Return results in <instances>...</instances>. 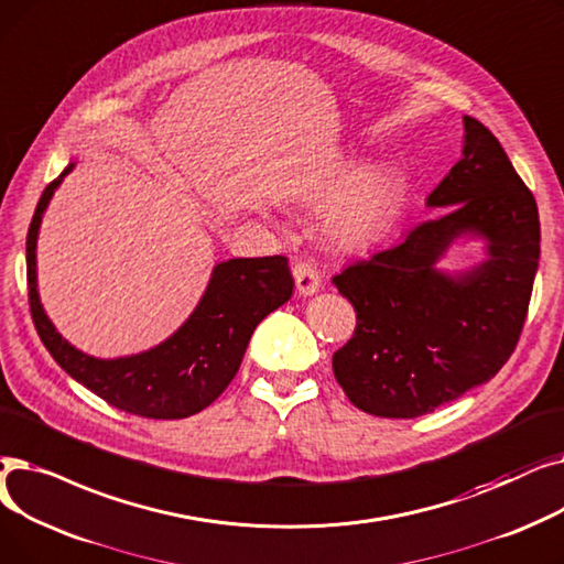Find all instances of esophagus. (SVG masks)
I'll use <instances>...</instances> for the list:
<instances>
[{
  "label": "esophagus",
  "mask_w": 564,
  "mask_h": 564,
  "mask_svg": "<svg viewBox=\"0 0 564 564\" xmlns=\"http://www.w3.org/2000/svg\"><path fill=\"white\" fill-rule=\"evenodd\" d=\"M293 280H296V289L301 296H314L321 286V275L310 261H299L293 265Z\"/></svg>",
  "instance_id": "34e87169"
}]
</instances>
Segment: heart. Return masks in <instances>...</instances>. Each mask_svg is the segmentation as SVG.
I'll return each instance as SVG.
<instances>
[{
  "instance_id": "heart-1",
  "label": "heart",
  "mask_w": 564,
  "mask_h": 564,
  "mask_svg": "<svg viewBox=\"0 0 564 564\" xmlns=\"http://www.w3.org/2000/svg\"><path fill=\"white\" fill-rule=\"evenodd\" d=\"M401 197V181L394 170L348 158L310 195V204H326L321 231L344 252L362 250L386 234Z\"/></svg>"
}]
</instances>
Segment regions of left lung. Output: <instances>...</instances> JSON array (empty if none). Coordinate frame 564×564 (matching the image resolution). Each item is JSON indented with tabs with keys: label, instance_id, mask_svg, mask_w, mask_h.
Returning <instances> with one entry per match:
<instances>
[{
	"label": "left lung",
	"instance_id": "left-lung-1",
	"mask_svg": "<svg viewBox=\"0 0 564 564\" xmlns=\"http://www.w3.org/2000/svg\"><path fill=\"white\" fill-rule=\"evenodd\" d=\"M443 218L333 278L358 314L333 356L335 379L365 413L417 417L489 383L519 341L540 265V213L489 128L464 117L459 163L426 197ZM481 239L486 259L437 263Z\"/></svg>",
	"mask_w": 564,
	"mask_h": 564
}]
</instances>
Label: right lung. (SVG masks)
Returning <instances> with one entry per match:
<instances>
[{"label":"right lung","mask_w":564,"mask_h":564,"mask_svg":"<svg viewBox=\"0 0 564 564\" xmlns=\"http://www.w3.org/2000/svg\"><path fill=\"white\" fill-rule=\"evenodd\" d=\"M73 167L75 160L45 187L26 234V284L41 341L70 379L126 413L151 420H178L199 413L236 377L254 328L291 299L293 278L286 257L216 263L199 303L167 339L132 356H89L62 337L45 314L39 293L36 243L41 223L50 199Z\"/></svg>","instance_id":"obj_1"}]
</instances>
